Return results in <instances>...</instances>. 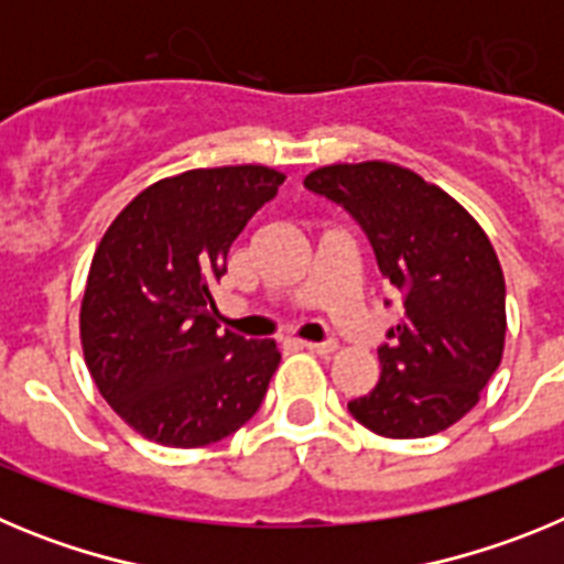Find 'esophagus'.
I'll return each instance as SVG.
<instances>
[{
    "label": "esophagus",
    "instance_id": "esophagus-1",
    "mask_svg": "<svg viewBox=\"0 0 564 564\" xmlns=\"http://www.w3.org/2000/svg\"><path fill=\"white\" fill-rule=\"evenodd\" d=\"M302 347L316 352V356H330V352H336L338 344L336 341H302Z\"/></svg>",
    "mask_w": 564,
    "mask_h": 564
}]
</instances>
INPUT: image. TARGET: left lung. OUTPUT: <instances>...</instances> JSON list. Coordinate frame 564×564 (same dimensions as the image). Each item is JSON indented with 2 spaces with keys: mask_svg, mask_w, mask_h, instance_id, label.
<instances>
[{
  "mask_svg": "<svg viewBox=\"0 0 564 564\" xmlns=\"http://www.w3.org/2000/svg\"><path fill=\"white\" fill-rule=\"evenodd\" d=\"M305 188L361 226L403 299L401 322L378 347L381 378L347 410L383 437L449 430L480 401L506 344V279L486 231L455 197L395 163L316 169Z\"/></svg>",
  "mask_w": 564,
  "mask_h": 564,
  "instance_id": "left-lung-1",
  "label": "left lung"
}]
</instances>
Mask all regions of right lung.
Instances as JSON below:
<instances>
[{"label": "right lung", "instance_id": "add662e5", "mask_svg": "<svg viewBox=\"0 0 564 564\" xmlns=\"http://www.w3.org/2000/svg\"><path fill=\"white\" fill-rule=\"evenodd\" d=\"M285 174L192 169L143 188L107 228L82 299L89 376L149 441L197 449L237 432L265 398L276 341L217 330L212 285Z\"/></svg>", "mask_w": 564, "mask_h": 564}]
</instances>
